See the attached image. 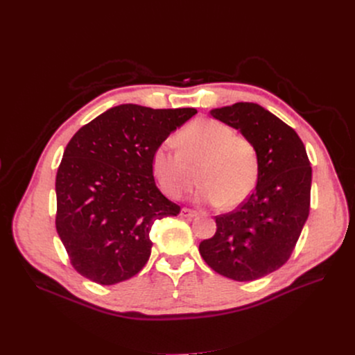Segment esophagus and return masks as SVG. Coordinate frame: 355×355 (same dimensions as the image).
Wrapping results in <instances>:
<instances>
[{
	"mask_svg": "<svg viewBox=\"0 0 355 355\" xmlns=\"http://www.w3.org/2000/svg\"><path fill=\"white\" fill-rule=\"evenodd\" d=\"M198 213L196 211V210H191V209H187V207H184V209H181V213H180V216L181 217H185V218H191V217H196Z\"/></svg>",
	"mask_w": 355,
	"mask_h": 355,
	"instance_id": "esophagus-1",
	"label": "esophagus"
}]
</instances>
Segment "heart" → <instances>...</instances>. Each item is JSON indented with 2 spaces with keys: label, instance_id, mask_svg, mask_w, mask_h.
Wrapping results in <instances>:
<instances>
[{
  "label": "heart",
  "instance_id": "b5f03b06",
  "mask_svg": "<svg viewBox=\"0 0 355 355\" xmlns=\"http://www.w3.org/2000/svg\"><path fill=\"white\" fill-rule=\"evenodd\" d=\"M178 149L161 144L153 154V173L161 190L181 200L196 184H202L197 200L202 204L237 207L253 193L259 178L254 144L213 119H197L175 137Z\"/></svg>",
  "mask_w": 355,
  "mask_h": 355
}]
</instances>
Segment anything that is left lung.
<instances>
[{"mask_svg":"<svg viewBox=\"0 0 355 355\" xmlns=\"http://www.w3.org/2000/svg\"><path fill=\"white\" fill-rule=\"evenodd\" d=\"M210 114L254 144L259 178L239 209L216 216V234L198 250L214 272L256 281L284 266L301 236L309 214L311 162L295 130L257 103L239 102Z\"/></svg>","mask_w":355,"mask_h":355,"instance_id":"1","label":"left lung"}]
</instances>
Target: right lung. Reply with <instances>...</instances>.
Masks as SVG:
<instances>
[{
  "instance_id": "right-lung-1",
  "label": "right lung",
  "mask_w": 355,
  "mask_h": 355,
  "mask_svg": "<svg viewBox=\"0 0 355 355\" xmlns=\"http://www.w3.org/2000/svg\"><path fill=\"white\" fill-rule=\"evenodd\" d=\"M196 114L126 103L73 135L55 175V229L82 276L115 285L145 266L154 223L180 213L157 187L153 154Z\"/></svg>"
}]
</instances>
